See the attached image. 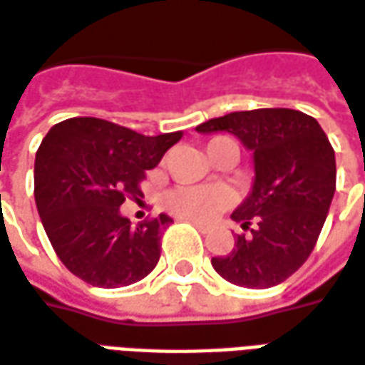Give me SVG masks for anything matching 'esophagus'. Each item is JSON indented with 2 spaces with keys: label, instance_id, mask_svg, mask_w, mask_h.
<instances>
[{
  "label": "esophagus",
  "instance_id": "1",
  "mask_svg": "<svg viewBox=\"0 0 365 365\" xmlns=\"http://www.w3.org/2000/svg\"><path fill=\"white\" fill-rule=\"evenodd\" d=\"M190 223L195 227V229H200L201 233H205V231H207V225H205V223H200V221H190Z\"/></svg>",
  "mask_w": 365,
  "mask_h": 365
}]
</instances>
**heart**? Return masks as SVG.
<instances>
[{
	"instance_id": "obj_1",
	"label": "heart",
	"mask_w": 365,
	"mask_h": 365,
	"mask_svg": "<svg viewBox=\"0 0 365 365\" xmlns=\"http://www.w3.org/2000/svg\"><path fill=\"white\" fill-rule=\"evenodd\" d=\"M235 146L231 138H213L207 142V154H215L219 148ZM239 152V150H237ZM233 203V191L223 183H211V185H178L165 191L162 195V205L165 211L180 219L190 221H209L217 213L225 211Z\"/></svg>"
}]
</instances>
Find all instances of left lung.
Masks as SVG:
<instances>
[{"label":"left lung","instance_id":"left-lung-1","mask_svg":"<svg viewBox=\"0 0 365 365\" xmlns=\"http://www.w3.org/2000/svg\"><path fill=\"white\" fill-rule=\"evenodd\" d=\"M229 132L253 152L255 183L231 219L243 231L213 269L245 289H269L297 272L314 249L336 191L334 148L320 124L292 108L229 112L197 126Z\"/></svg>","mask_w":365,"mask_h":365}]
</instances>
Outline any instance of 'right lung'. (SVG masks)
Listing matches in <instances>:
<instances>
[{
    "mask_svg": "<svg viewBox=\"0 0 365 365\" xmlns=\"http://www.w3.org/2000/svg\"><path fill=\"white\" fill-rule=\"evenodd\" d=\"M183 132L144 136L120 124L78 116L55 124L35 156V203L61 262L101 289L138 282L160 261L172 217L134 227L120 213Z\"/></svg>",
    "mask_w": 365,
    "mask_h": 365,
    "instance_id": "obj_1",
    "label": "right lung"
}]
</instances>
